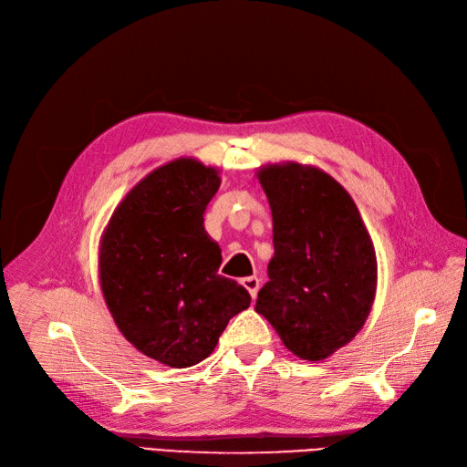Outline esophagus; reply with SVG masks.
I'll return each mask as SVG.
<instances>
[{"label": "esophagus", "mask_w": 467, "mask_h": 467, "mask_svg": "<svg viewBox=\"0 0 467 467\" xmlns=\"http://www.w3.org/2000/svg\"><path fill=\"white\" fill-rule=\"evenodd\" d=\"M242 285L247 288V292L251 294V298H255L259 292V278L257 276H247L242 280Z\"/></svg>", "instance_id": "esophagus-1"}]
</instances>
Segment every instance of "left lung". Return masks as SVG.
Returning a JSON list of instances; mask_svg holds the SVG:
<instances>
[{
  "label": "left lung",
  "mask_w": 467,
  "mask_h": 467,
  "mask_svg": "<svg viewBox=\"0 0 467 467\" xmlns=\"http://www.w3.org/2000/svg\"><path fill=\"white\" fill-rule=\"evenodd\" d=\"M257 175L273 210L275 257L255 312L296 357L323 360L370 314L378 276L372 239L350 194L321 169L282 163Z\"/></svg>",
  "instance_id": "1"
}]
</instances>
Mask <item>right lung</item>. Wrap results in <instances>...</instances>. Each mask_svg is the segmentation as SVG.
I'll return each mask as SVG.
<instances>
[{"mask_svg": "<svg viewBox=\"0 0 467 467\" xmlns=\"http://www.w3.org/2000/svg\"><path fill=\"white\" fill-rule=\"evenodd\" d=\"M220 187L214 167L181 158L124 196L99 251V276L120 333L146 357L173 368L199 364L251 296L218 275L222 251L204 232Z\"/></svg>", "mask_w": 467, "mask_h": 467, "instance_id": "obj_1", "label": "right lung"}]
</instances>
